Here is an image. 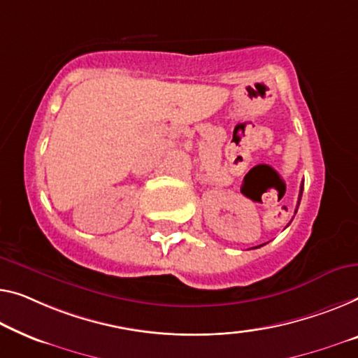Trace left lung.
Wrapping results in <instances>:
<instances>
[{
	"label": "left lung",
	"instance_id": "1",
	"mask_svg": "<svg viewBox=\"0 0 358 358\" xmlns=\"http://www.w3.org/2000/svg\"><path fill=\"white\" fill-rule=\"evenodd\" d=\"M302 191H303V183L301 185V193H299V201H297V207H299V202H301V197H302ZM297 212V209H296Z\"/></svg>",
	"mask_w": 358,
	"mask_h": 358
}]
</instances>
